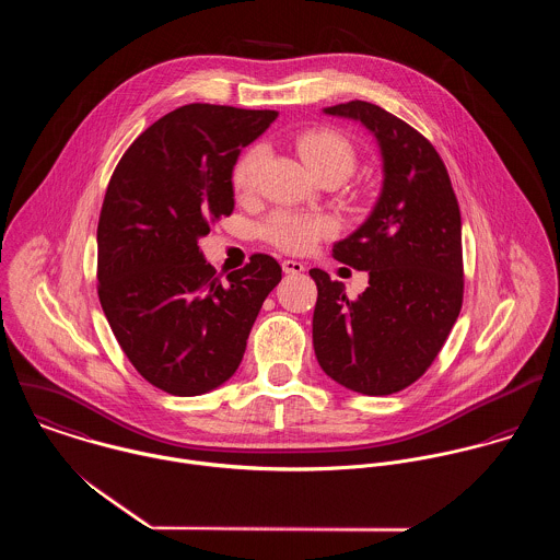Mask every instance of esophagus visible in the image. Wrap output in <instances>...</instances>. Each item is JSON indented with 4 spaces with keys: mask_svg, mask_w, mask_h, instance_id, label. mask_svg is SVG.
I'll return each mask as SVG.
<instances>
[{
    "mask_svg": "<svg viewBox=\"0 0 560 560\" xmlns=\"http://www.w3.org/2000/svg\"><path fill=\"white\" fill-rule=\"evenodd\" d=\"M282 269H284V273H289V276H298V273H302L306 267H304V262H300V260H282Z\"/></svg>",
    "mask_w": 560,
    "mask_h": 560,
    "instance_id": "34e87169",
    "label": "esophagus"
}]
</instances>
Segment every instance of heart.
Returning a JSON list of instances; mask_svg holds the SVG:
<instances>
[{"label": "heart", "instance_id": "heart-1", "mask_svg": "<svg viewBox=\"0 0 560 560\" xmlns=\"http://www.w3.org/2000/svg\"><path fill=\"white\" fill-rule=\"evenodd\" d=\"M295 149H298V155L304 161V165L313 172V176L323 172H340L342 176H347L355 165V151L351 142L342 133L327 127L308 129L300 133L295 138ZM260 163H262L260 147H252L237 161L235 174H233V185L237 196H249L256 189ZM331 233H334V224L327 218L300 215L289 211H276L262 224V237L271 245L291 254L311 252L320 240L329 237Z\"/></svg>", "mask_w": 560, "mask_h": 560}]
</instances>
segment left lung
Returning a JSON list of instances; mask_svg holds the SVG:
<instances>
[{
    "mask_svg": "<svg viewBox=\"0 0 560 560\" xmlns=\"http://www.w3.org/2000/svg\"><path fill=\"white\" fill-rule=\"evenodd\" d=\"M362 122L384 161L382 194L366 222L334 243V258L369 271L349 300L320 269L313 345L320 369L369 397L399 393L431 366L464 302L462 213L433 144L390 112L366 101L323 109Z\"/></svg>",
    "mask_w": 560,
    "mask_h": 560,
    "instance_id": "obj_1",
    "label": "left lung"
}]
</instances>
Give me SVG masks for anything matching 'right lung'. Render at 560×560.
<instances>
[{"instance_id": "right-lung-1", "label": "right lung", "mask_w": 560, "mask_h": 560, "mask_svg": "<svg viewBox=\"0 0 560 560\" xmlns=\"http://www.w3.org/2000/svg\"><path fill=\"white\" fill-rule=\"evenodd\" d=\"M276 118L183 105L151 125L109 178L96 229L98 300L129 362L163 393L196 397L229 382L282 280L276 258L254 254L222 284L198 245L235 209L241 149Z\"/></svg>"}]
</instances>
